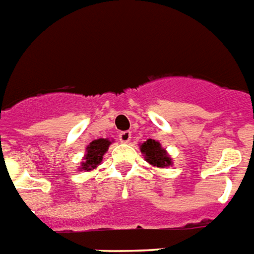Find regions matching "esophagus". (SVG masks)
<instances>
[{"label":"esophagus","mask_w":254,"mask_h":254,"mask_svg":"<svg viewBox=\"0 0 254 254\" xmlns=\"http://www.w3.org/2000/svg\"><path fill=\"white\" fill-rule=\"evenodd\" d=\"M131 139V133L130 131H121L120 134H119V140H120L121 143H127V142H130Z\"/></svg>","instance_id":"34e87169"}]
</instances>
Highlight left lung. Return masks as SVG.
<instances>
[{
  "label": "left lung",
  "mask_w": 254,
  "mask_h": 254,
  "mask_svg": "<svg viewBox=\"0 0 254 254\" xmlns=\"http://www.w3.org/2000/svg\"><path fill=\"white\" fill-rule=\"evenodd\" d=\"M140 151H142V153H144L147 163H150L151 165L164 168L172 164V159L168 156L165 150L161 148L160 143L156 142V140H146V142L140 146Z\"/></svg>",
  "instance_id": "8db88e82"
}]
</instances>
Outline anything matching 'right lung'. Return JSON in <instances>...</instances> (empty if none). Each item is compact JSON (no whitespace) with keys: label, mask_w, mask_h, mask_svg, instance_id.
<instances>
[{"label":"right lung","mask_w":254,"mask_h":254,"mask_svg":"<svg viewBox=\"0 0 254 254\" xmlns=\"http://www.w3.org/2000/svg\"><path fill=\"white\" fill-rule=\"evenodd\" d=\"M111 144V142L108 139H95L93 140L86 150V155L84 157V161H82V167L81 169L84 170H91L94 169L97 165L101 164V161L103 160V155L106 153V151L108 150V146Z\"/></svg>","instance_id":"1"}]
</instances>
